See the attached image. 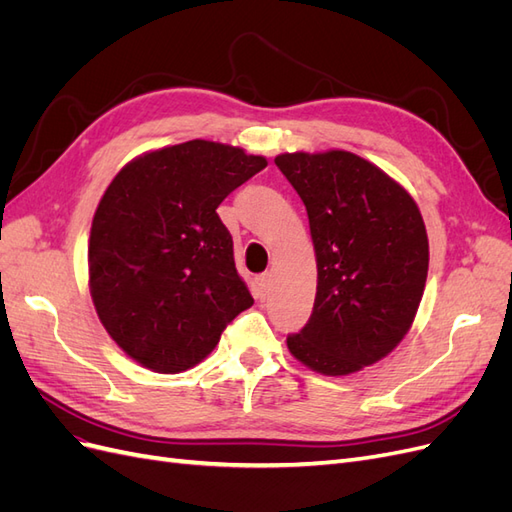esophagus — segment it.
I'll return each instance as SVG.
<instances>
[{
	"label": "esophagus",
	"instance_id": "obj_1",
	"mask_svg": "<svg viewBox=\"0 0 512 512\" xmlns=\"http://www.w3.org/2000/svg\"><path fill=\"white\" fill-rule=\"evenodd\" d=\"M271 284H273V275L271 273H262L258 277V292H260V299H265L269 290H271Z\"/></svg>",
	"mask_w": 512,
	"mask_h": 512
}]
</instances>
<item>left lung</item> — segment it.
Returning a JSON list of instances; mask_svg holds the SVG:
<instances>
[{
	"label": "left lung",
	"mask_w": 512,
	"mask_h": 512,
	"mask_svg": "<svg viewBox=\"0 0 512 512\" xmlns=\"http://www.w3.org/2000/svg\"><path fill=\"white\" fill-rule=\"evenodd\" d=\"M307 209L316 252L314 312L286 339L322 376H348L393 352L423 299L429 241L404 185L344 149L275 158Z\"/></svg>",
	"instance_id": "1"
}]
</instances>
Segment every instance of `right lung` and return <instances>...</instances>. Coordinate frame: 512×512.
<instances>
[{
    "instance_id": "1",
    "label": "right lung",
    "mask_w": 512,
    "mask_h": 512,
    "mask_svg": "<svg viewBox=\"0 0 512 512\" xmlns=\"http://www.w3.org/2000/svg\"><path fill=\"white\" fill-rule=\"evenodd\" d=\"M265 166V156L196 138L143 153L108 183L89 232V294L138 365H198L254 305L215 209Z\"/></svg>"
}]
</instances>
